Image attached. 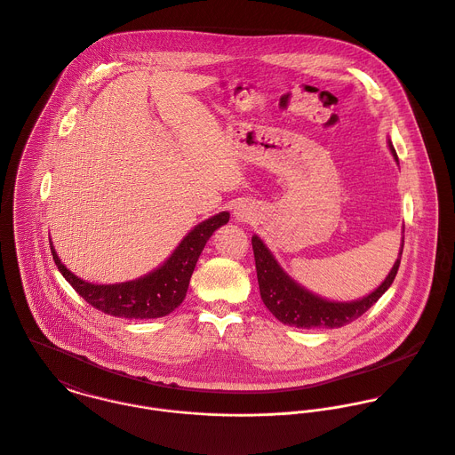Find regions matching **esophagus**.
<instances>
[{"mask_svg": "<svg viewBox=\"0 0 455 455\" xmlns=\"http://www.w3.org/2000/svg\"><path fill=\"white\" fill-rule=\"evenodd\" d=\"M252 217H254V213H252V208H251L249 204L242 203V204H238V206L235 208V219H236V220H240V222H249V220H252Z\"/></svg>", "mask_w": 455, "mask_h": 455, "instance_id": "34e87169", "label": "esophagus"}]
</instances>
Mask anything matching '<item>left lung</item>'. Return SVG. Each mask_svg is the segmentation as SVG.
I'll return each instance as SVG.
<instances>
[{"instance_id": "8db88e82", "label": "left lung", "mask_w": 455, "mask_h": 455, "mask_svg": "<svg viewBox=\"0 0 455 455\" xmlns=\"http://www.w3.org/2000/svg\"><path fill=\"white\" fill-rule=\"evenodd\" d=\"M388 147L397 160V153L390 141H388ZM403 247H404V236H403L399 258L394 263L388 277L371 295L355 302H330L307 291L300 284H297L279 267V263L275 261L268 247L258 236H252V251L256 259L261 300L267 305V308L284 324L297 326V328H340L358 319L363 312H367L392 286L401 265Z\"/></svg>"}]
</instances>
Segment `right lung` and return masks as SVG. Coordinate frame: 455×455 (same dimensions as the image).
Segmentation results:
<instances>
[{"mask_svg": "<svg viewBox=\"0 0 455 455\" xmlns=\"http://www.w3.org/2000/svg\"><path fill=\"white\" fill-rule=\"evenodd\" d=\"M228 220L229 213L222 212L197 224L162 267L141 279L122 284H92L79 279L60 261L52 243H49L58 270L90 305L115 317L153 319L172 312L183 302L192 272L208 238Z\"/></svg>", "mask_w": 455, "mask_h": 455, "instance_id": "add662e5", "label": "right lung"}]
</instances>
